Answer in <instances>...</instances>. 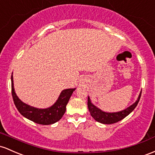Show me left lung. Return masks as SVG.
I'll list each match as a JSON object with an SVG mask.
<instances>
[{"mask_svg":"<svg viewBox=\"0 0 155 155\" xmlns=\"http://www.w3.org/2000/svg\"><path fill=\"white\" fill-rule=\"evenodd\" d=\"M141 92L139 94L138 98L136 100V101L134 104H132L131 106L127 107L125 110H121L119 112H115V113H107L104 112L101 109L98 108L96 106H95L93 103L91 102V98L88 96L87 98V107L90 113H91V116L93 117L96 121L99 123L104 124H112L117 123L120 121L122 119H124L125 117H127L129 114H130L135 110L136 106L139 102V100L140 98Z\"/></svg>","mask_w":155,"mask_h":155,"instance_id":"8db88e82","label":"left lung"}]
</instances>
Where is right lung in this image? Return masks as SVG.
<instances>
[{
	"label": "right lung",
	"instance_id": "1",
	"mask_svg": "<svg viewBox=\"0 0 155 155\" xmlns=\"http://www.w3.org/2000/svg\"><path fill=\"white\" fill-rule=\"evenodd\" d=\"M12 94L14 103L20 113L28 120L42 125H50L56 123L62 118L65 113L66 105L76 88L63 90L58 99L50 107L39 109L30 106L21 101L16 95L14 88L13 76H11Z\"/></svg>",
	"mask_w": 155,
	"mask_h": 155
}]
</instances>
